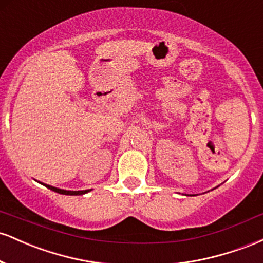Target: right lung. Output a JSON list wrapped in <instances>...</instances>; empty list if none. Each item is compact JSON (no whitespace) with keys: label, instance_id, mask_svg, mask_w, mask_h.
Masks as SVG:
<instances>
[{"label":"right lung","instance_id":"add662e5","mask_svg":"<svg viewBox=\"0 0 263 263\" xmlns=\"http://www.w3.org/2000/svg\"><path fill=\"white\" fill-rule=\"evenodd\" d=\"M47 188H49L50 190H53V192L55 193H59V194H65V195H83L85 194V193L89 192V190H78V192H71V190H64V189H58V188H54L52 185H47V184H44Z\"/></svg>","mask_w":263,"mask_h":263}]
</instances>
